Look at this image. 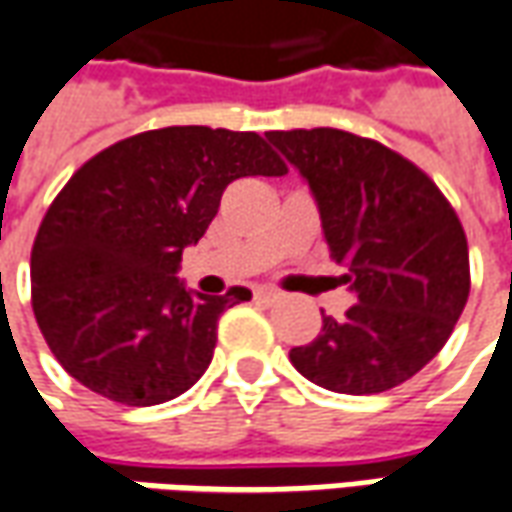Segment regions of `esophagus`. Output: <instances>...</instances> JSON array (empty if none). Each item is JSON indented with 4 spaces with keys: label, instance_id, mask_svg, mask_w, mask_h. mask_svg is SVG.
Here are the masks:
<instances>
[{
    "label": "esophagus",
    "instance_id": "esophagus-1",
    "mask_svg": "<svg viewBox=\"0 0 512 512\" xmlns=\"http://www.w3.org/2000/svg\"><path fill=\"white\" fill-rule=\"evenodd\" d=\"M255 300L271 305V302L280 300V291H274V288H255Z\"/></svg>",
    "mask_w": 512,
    "mask_h": 512
}]
</instances>
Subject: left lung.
Listing matches in <instances>:
<instances>
[{"instance_id": "8db88e82", "label": "left lung", "mask_w": 512, "mask_h": 512, "mask_svg": "<svg viewBox=\"0 0 512 512\" xmlns=\"http://www.w3.org/2000/svg\"><path fill=\"white\" fill-rule=\"evenodd\" d=\"M319 207L330 257L356 291L344 319L291 347L308 381L375 395L420 373L443 350L471 291L468 241L457 212L423 170L375 139L339 128L269 131Z\"/></svg>"}]
</instances>
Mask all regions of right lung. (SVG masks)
I'll return each instance as SVG.
<instances>
[{"mask_svg":"<svg viewBox=\"0 0 512 512\" xmlns=\"http://www.w3.org/2000/svg\"><path fill=\"white\" fill-rule=\"evenodd\" d=\"M255 131L170 125L92 156L55 196L30 255L33 314L52 356L109 401L179 398L210 367L218 316L249 288L207 297L176 277L227 184L283 176Z\"/></svg>","mask_w":512,"mask_h":512,"instance_id":"obj_1","label":"right lung"}]
</instances>
